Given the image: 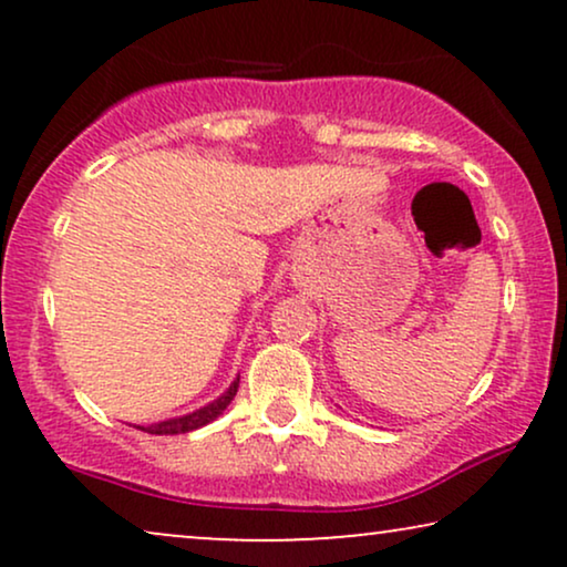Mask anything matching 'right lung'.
I'll return each instance as SVG.
<instances>
[{
  "instance_id": "obj_1",
  "label": "right lung",
  "mask_w": 567,
  "mask_h": 567,
  "mask_svg": "<svg viewBox=\"0 0 567 567\" xmlns=\"http://www.w3.org/2000/svg\"><path fill=\"white\" fill-rule=\"evenodd\" d=\"M237 386H239V379H235V382H231L229 390L224 392L219 400H214L212 405L200 408V410H196V413H190V415H183V417H169V421L154 423V425H150V429H142V431H146V433H154V436H177V433L196 431V429H200V425L212 423L214 417H219V415L224 413V410H227L229 402L235 400Z\"/></svg>"
}]
</instances>
